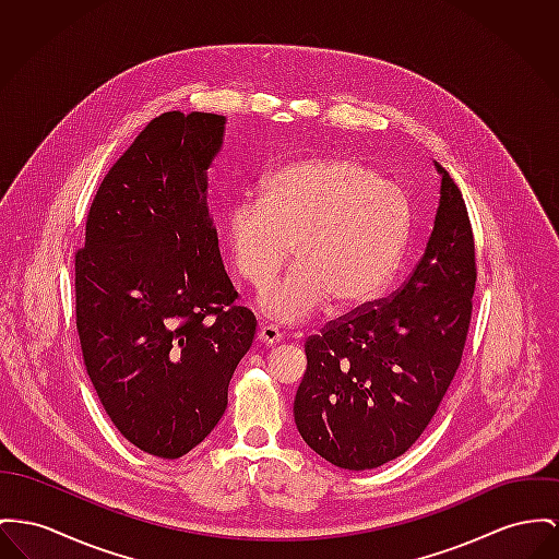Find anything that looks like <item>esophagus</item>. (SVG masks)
Here are the masks:
<instances>
[{
    "mask_svg": "<svg viewBox=\"0 0 559 559\" xmlns=\"http://www.w3.org/2000/svg\"><path fill=\"white\" fill-rule=\"evenodd\" d=\"M257 338H259L261 345H275V343L282 341V333H280L277 326H273V324H261Z\"/></svg>",
    "mask_w": 559,
    "mask_h": 559,
    "instance_id": "esophagus-1",
    "label": "esophagus"
}]
</instances>
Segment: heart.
Here are the masks:
<instances>
[{
    "label": "heart",
    "mask_w": 559,
    "mask_h": 559,
    "mask_svg": "<svg viewBox=\"0 0 559 559\" xmlns=\"http://www.w3.org/2000/svg\"><path fill=\"white\" fill-rule=\"evenodd\" d=\"M409 205L401 188L349 156H311L271 174L259 201H239L226 216L235 271L266 288L290 257L297 264L261 297L282 322L313 316L326 298L360 305L385 284L405 246Z\"/></svg>",
    "instance_id": "1"
}]
</instances>
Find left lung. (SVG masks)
Segmentation results:
<instances>
[{
	"label": "left lung",
	"instance_id": "1",
	"mask_svg": "<svg viewBox=\"0 0 559 559\" xmlns=\"http://www.w3.org/2000/svg\"><path fill=\"white\" fill-rule=\"evenodd\" d=\"M435 165L441 201L409 280L305 341L295 421L302 441L338 468L371 471L403 455L462 360L477 282L475 237L460 188Z\"/></svg>",
	"mask_w": 559,
	"mask_h": 559
}]
</instances>
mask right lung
Returning <instances> with one entry per match:
<instances>
[{
    "label": "right lung",
    "mask_w": 559,
    "mask_h": 559,
    "mask_svg": "<svg viewBox=\"0 0 559 559\" xmlns=\"http://www.w3.org/2000/svg\"><path fill=\"white\" fill-rule=\"evenodd\" d=\"M224 116L165 112L106 174L75 252V326L118 432L176 460L221 421L257 318L235 302L205 190Z\"/></svg>",
    "instance_id": "1"
}]
</instances>
